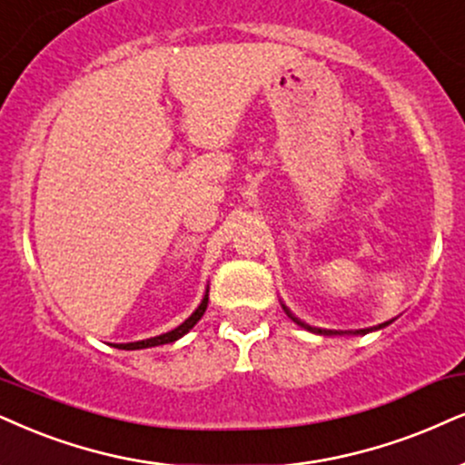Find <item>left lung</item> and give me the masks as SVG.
<instances>
[{
	"label": "left lung",
	"mask_w": 465,
	"mask_h": 465,
	"mask_svg": "<svg viewBox=\"0 0 465 465\" xmlns=\"http://www.w3.org/2000/svg\"><path fill=\"white\" fill-rule=\"evenodd\" d=\"M283 309L287 311V307H283ZM287 315H290L293 322H298V320H296V317H293V315L290 313V311H287ZM298 324H301V326H304V328H309V331H315V328H311V326H307V324H302V322H298ZM315 332H322V334H341V332H332V331H315ZM358 332H364V331H358ZM358 332H354V334H358Z\"/></svg>",
	"instance_id": "obj_1"
}]
</instances>
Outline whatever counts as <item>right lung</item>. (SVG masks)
<instances>
[{
    "mask_svg": "<svg viewBox=\"0 0 465 465\" xmlns=\"http://www.w3.org/2000/svg\"><path fill=\"white\" fill-rule=\"evenodd\" d=\"M205 307H208V293H205V298L202 301V304L197 307L195 313H193L189 320L184 322V324L173 328L172 332H164V334H161V337H154V339L137 341V343H124V345H120V350H143V348H154V345H164V343H172V341H178L180 337H184V334L189 332L199 320H202V315L205 313Z\"/></svg>",
    "mask_w": 465,
    "mask_h": 465,
    "instance_id": "obj_1",
    "label": "right lung"
}]
</instances>
